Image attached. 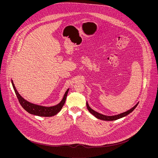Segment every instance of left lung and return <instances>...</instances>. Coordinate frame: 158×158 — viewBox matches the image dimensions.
<instances>
[{
  "label": "left lung",
  "instance_id": "1",
  "mask_svg": "<svg viewBox=\"0 0 158 158\" xmlns=\"http://www.w3.org/2000/svg\"><path fill=\"white\" fill-rule=\"evenodd\" d=\"M139 104V102L135 105L133 107H132L131 109H130L129 110L124 112H123V113H121V114H119L118 115H114V116H106V115H104V114H100L99 113V112L95 111L94 110H93V109H91V107H90V106H89L87 102H86V106H87V109L89 110V111L91 112V113L96 118L99 119H101V120H103V121H115V120H117V119H119L120 118H122L123 117H125L126 116H127L128 114H129L131 112H132L134 109L135 108H136L137 107V106Z\"/></svg>",
  "mask_w": 158,
  "mask_h": 158
}]
</instances>
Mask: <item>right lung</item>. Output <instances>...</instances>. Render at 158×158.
Returning a JSON list of instances; mask_svg holds the SVG:
<instances>
[{
    "label": "right lung",
    "instance_id": "add662e5",
    "mask_svg": "<svg viewBox=\"0 0 158 158\" xmlns=\"http://www.w3.org/2000/svg\"><path fill=\"white\" fill-rule=\"evenodd\" d=\"M12 84L13 88L14 89L15 94L17 97V99H18L20 105L22 106V107H23L27 112H28L29 113H30L31 114L35 115V116H42V117H51V116H55L56 114H57L62 108V107L65 102L67 95V93H68V92H69V89H68L65 91L62 101L58 104L54 106L46 107V106H39L37 104H32V103L27 101V100L24 99L19 94V93L17 91V89L14 85V84L12 80Z\"/></svg>",
    "mask_w": 158,
    "mask_h": 158
}]
</instances>
